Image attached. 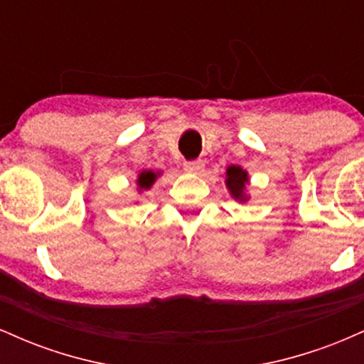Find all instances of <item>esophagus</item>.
Here are the masks:
<instances>
[{"label": "esophagus", "mask_w": 364, "mask_h": 364, "mask_svg": "<svg viewBox=\"0 0 364 364\" xmlns=\"http://www.w3.org/2000/svg\"><path fill=\"white\" fill-rule=\"evenodd\" d=\"M183 169L190 174H198L200 171L203 169V162L202 161H186L185 164H183Z\"/></svg>", "instance_id": "1"}]
</instances>
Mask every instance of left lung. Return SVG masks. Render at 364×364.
I'll list each match as a JSON object with an SVG mask.
<instances>
[{"instance_id":"obj_1","label":"left lung","mask_w":364,"mask_h":364,"mask_svg":"<svg viewBox=\"0 0 364 364\" xmlns=\"http://www.w3.org/2000/svg\"><path fill=\"white\" fill-rule=\"evenodd\" d=\"M250 183L248 173L241 168V166H229L225 169V186H228L229 193L237 202H246L248 193H246V185Z\"/></svg>"}]
</instances>
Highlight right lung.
Segmentation results:
<instances>
[{"instance_id":"1","label":"right lung","mask_w":364,"mask_h":364,"mask_svg":"<svg viewBox=\"0 0 364 364\" xmlns=\"http://www.w3.org/2000/svg\"><path fill=\"white\" fill-rule=\"evenodd\" d=\"M161 174H162L161 171H150V169L141 171V173L139 174V178H136V186H139V191L150 190Z\"/></svg>"}]
</instances>
